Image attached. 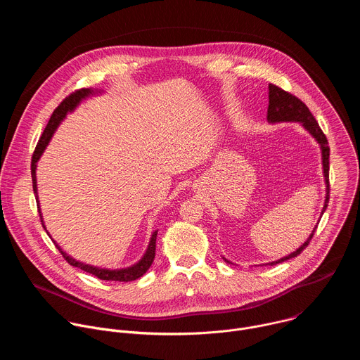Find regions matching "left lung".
Listing matches in <instances>:
<instances>
[{
	"label": "left lung",
	"instance_id": "1",
	"mask_svg": "<svg viewBox=\"0 0 360 360\" xmlns=\"http://www.w3.org/2000/svg\"><path fill=\"white\" fill-rule=\"evenodd\" d=\"M268 121L269 122H302V125L309 131L316 141L321 145L322 149V162H323V174H325V181H326V199H325V207L322 214L325 212V210L328 208V202H329V192H330V185H329V146H328V139L326 135L323 134V131L321 129L318 121L315 120V117L312 115V112L309 111L304 105V102H302L297 96H295L293 94L279 88L278 85L269 84V107H268ZM318 225L314 228L311 236L307 238V240L299 248L296 249L293 253H290L289 256H285V258L271 262L268 265H276L281 262H285L288 259L295 258L297 256L309 242L314 238V233L316 231ZM226 261V259H225Z\"/></svg>",
	"mask_w": 360,
	"mask_h": 360
}]
</instances>
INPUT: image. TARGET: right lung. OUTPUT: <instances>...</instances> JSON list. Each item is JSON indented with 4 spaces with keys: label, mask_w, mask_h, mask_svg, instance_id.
Returning a JSON list of instances; mask_svg holds the SVG:
<instances>
[{
    "label": "right lung",
    "mask_w": 360,
    "mask_h": 360,
    "mask_svg": "<svg viewBox=\"0 0 360 360\" xmlns=\"http://www.w3.org/2000/svg\"><path fill=\"white\" fill-rule=\"evenodd\" d=\"M89 94H92V91L89 88H81V89H77L75 92L70 94L68 96H65L63 99L61 104L54 110L53 115H51L37 146H35V150L32 153V160H31V176H32V189H34V193L37 195V179H35V168H37V161L39 160V157L42 155V152L45 149V146L48 145L51 136H53L54 131L57 129V127L60 125V122L65 118L67 112L72 111L78 104L79 101L85 96H88ZM38 200V198H37ZM41 217V215H39ZM41 222H42V218H41ZM42 226H44V222H42ZM45 228V226H44ZM157 233L158 231H155L152 233V238H150V242H149V246L146 249V253L143 255V258L134 266L131 268H127V269H118V271H108V269H99V268H94V266H89V265H85V264H81L75 259H72L71 256H68L56 242V246L58 248V250L61 252V255L64 256V259L75 266V268H79L88 274H92L94 276H96L98 279H102V281H115V282H131V281H135L138 278H141L148 269L149 266L152 265L153 262V258H155V248H157Z\"/></svg>",
    "instance_id": "1"
}]
</instances>
